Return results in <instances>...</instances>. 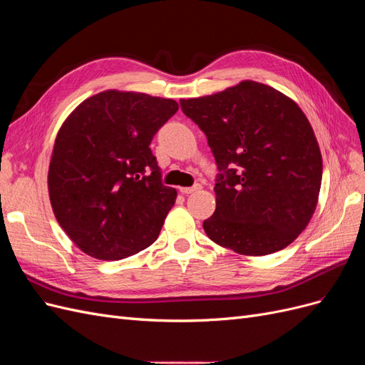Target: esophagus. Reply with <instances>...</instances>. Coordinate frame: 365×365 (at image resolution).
Here are the masks:
<instances>
[{"instance_id":"esophagus-1","label":"esophagus","mask_w":365,"mask_h":365,"mask_svg":"<svg viewBox=\"0 0 365 365\" xmlns=\"http://www.w3.org/2000/svg\"><path fill=\"white\" fill-rule=\"evenodd\" d=\"M197 190H201V184H195L192 187H181V189H180V192L182 195H190V193H195Z\"/></svg>"}]
</instances>
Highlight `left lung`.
Wrapping results in <instances>:
<instances>
[{
	"mask_svg": "<svg viewBox=\"0 0 365 365\" xmlns=\"http://www.w3.org/2000/svg\"><path fill=\"white\" fill-rule=\"evenodd\" d=\"M212 149L216 210L204 231L245 256L288 247L311 220L323 161L311 123L289 97L245 81L180 102Z\"/></svg>",
	"mask_w": 365,
	"mask_h": 365,
	"instance_id": "left-lung-1",
	"label": "left lung"
}]
</instances>
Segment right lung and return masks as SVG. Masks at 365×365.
<instances>
[{"label": "right lung", "mask_w": 365, "mask_h": 365, "mask_svg": "<svg viewBox=\"0 0 365 365\" xmlns=\"http://www.w3.org/2000/svg\"><path fill=\"white\" fill-rule=\"evenodd\" d=\"M178 111L172 98L103 91L65 120L54 141L48 193L65 233L88 256L120 260L157 240L176 190L150 150Z\"/></svg>", "instance_id": "1"}]
</instances>
